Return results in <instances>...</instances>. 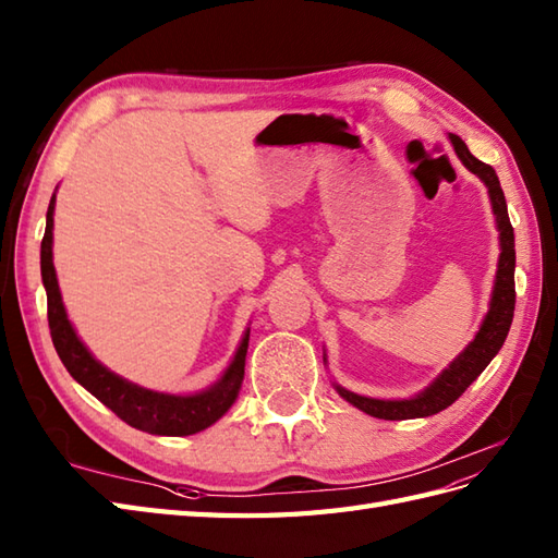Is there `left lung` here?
<instances>
[{
	"label": "left lung",
	"instance_id": "8db88e82",
	"mask_svg": "<svg viewBox=\"0 0 558 558\" xmlns=\"http://www.w3.org/2000/svg\"><path fill=\"white\" fill-rule=\"evenodd\" d=\"M450 142L459 160L464 166L478 174L487 186V194H490L493 213L497 217V229H499V263H497V277H495V289L490 298V310L481 324L478 333H475L473 341L466 345V350L447 366V369L433 381L426 390H421L418 396L410 400H376V398H364L357 392H350L341 386H336L338 396L348 400L352 407H357L364 414L386 418V421H402V418H418V416H430L447 410L461 392H464L475 378L481 376L487 364L505 345L509 326L513 319V305H515V289H513V269H515V251H513V227L509 222L507 213V201L505 192L499 186V177L493 170V166H485L483 160L475 158L466 144L461 142L457 134H450Z\"/></svg>",
	"mask_w": 558,
	"mask_h": 558
}]
</instances>
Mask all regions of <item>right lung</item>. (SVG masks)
Here are the masks:
<instances>
[{
	"instance_id": "1",
	"label": "right lung",
	"mask_w": 558,
	"mask_h": 558,
	"mask_svg": "<svg viewBox=\"0 0 558 558\" xmlns=\"http://www.w3.org/2000/svg\"><path fill=\"white\" fill-rule=\"evenodd\" d=\"M53 203H57V194L49 201L47 229L43 239V251H39V267H43V283L47 289V317L51 341L68 374L80 386L87 388L94 398L101 400L108 410L116 412L125 424L151 433V436H192V433L213 426L217 418L227 414V410L239 396L251 331L243 336L236 355L220 376V381L206 390L194 392V396H168V392L148 390L125 381V378L113 374L111 369H106L101 362L94 360L85 343L80 341L71 319L65 315L57 269H53L51 260Z\"/></svg>"
}]
</instances>
